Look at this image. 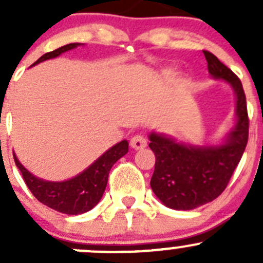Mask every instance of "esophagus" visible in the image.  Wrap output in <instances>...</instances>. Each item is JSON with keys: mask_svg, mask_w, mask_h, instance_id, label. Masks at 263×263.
<instances>
[{"mask_svg": "<svg viewBox=\"0 0 263 263\" xmlns=\"http://www.w3.org/2000/svg\"><path fill=\"white\" fill-rule=\"evenodd\" d=\"M129 145H131V147L135 148V150H141V148L146 147L147 140L146 137L142 136V135H136V136H134L131 139Z\"/></svg>", "mask_w": 263, "mask_h": 263, "instance_id": "34e87169", "label": "esophagus"}]
</instances>
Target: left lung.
Masks as SVG:
<instances>
[{
  "label": "left lung",
  "instance_id": "8db88e82",
  "mask_svg": "<svg viewBox=\"0 0 263 263\" xmlns=\"http://www.w3.org/2000/svg\"><path fill=\"white\" fill-rule=\"evenodd\" d=\"M203 54L209 72L234 87L238 121L227 144L219 147L184 146L172 139L150 135L148 147L156 158L150 185L164 205L176 210H192L219 197L227 188L248 142L249 118L242 82L216 55L209 50H203Z\"/></svg>",
  "mask_w": 263,
  "mask_h": 263
}]
</instances>
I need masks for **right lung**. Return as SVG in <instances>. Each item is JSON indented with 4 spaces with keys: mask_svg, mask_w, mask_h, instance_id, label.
<instances>
[{
    "mask_svg": "<svg viewBox=\"0 0 263 263\" xmlns=\"http://www.w3.org/2000/svg\"><path fill=\"white\" fill-rule=\"evenodd\" d=\"M79 43H71L67 46H63L52 52L46 53L42 55L36 62H39L54 58L60 55L61 53L70 50L78 47ZM128 151V142L124 141L118 142L112 148L103 154L95 163H92L86 171L82 172L75 178L66 182H46L36 178L33 174L29 173L20 163L17 158L14 155L15 164L18 171L23 174L24 182L26 183L30 192L34 197L42 202L43 205L48 206L60 213L67 215H78L84 214L86 211L91 210L95 205L100 201L105 187H107L108 176L112 169L113 164L118 159L126 155Z\"/></svg>",
    "mask_w": 263,
    "mask_h": 263,
    "instance_id": "right-lung-1",
    "label": "right lung"
}]
</instances>
